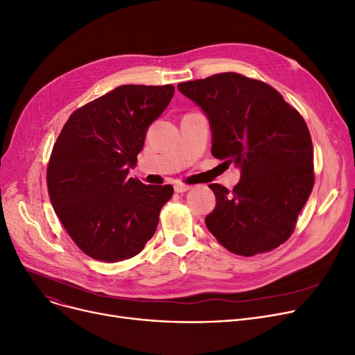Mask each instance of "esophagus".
<instances>
[{
    "instance_id": "obj_1",
    "label": "esophagus",
    "mask_w": 355,
    "mask_h": 355,
    "mask_svg": "<svg viewBox=\"0 0 355 355\" xmlns=\"http://www.w3.org/2000/svg\"><path fill=\"white\" fill-rule=\"evenodd\" d=\"M189 189H191V187H188V184H183V183H176V184H175V192H176V193L188 192Z\"/></svg>"
}]
</instances>
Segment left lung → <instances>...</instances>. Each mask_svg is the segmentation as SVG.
Segmentation results:
<instances>
[{
	"label": "left lung",
	"mask_w": 355,
	"mask_h": 355,
	"mask_svg": "<svg viewBox=\"0 0 355 355\" xmlns=\"http://www.w3.org/2000/svg\"><path fill=\"white\" fill-rule=\"evenodd\" d=\"M208 116L214 157L234 163L232 191L212 183L211 234L234 254L250 257L288 240L313 188V147L302 115L267 83L225 72L179 83Z\"/></svg>",
	"instance_id": "1"
}]
</instances>
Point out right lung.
<instances>
[{
	"label": "right lung",
	"mask_w": 355,
	"mask_h": 355,
	"mask_svg": "<svg viewBox=\"0 0 355 355\" xmlns=\"http://www.w3.org/2000/svg\"><path fill=\"white\" fill-rule=\"evenodd\" d=\"M173 94V85H121L76 110L59 134L47 166L50 202L75 244L95 260L137 256L156 232L173 188L144 184L128 172Z\"/></svg>",
	"instance_id": "right-lung-1"
}]
</instances>
